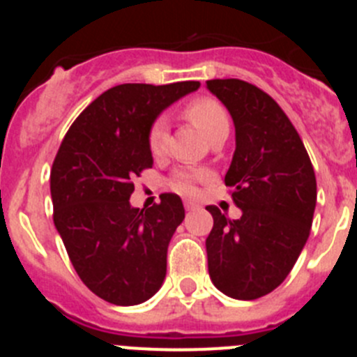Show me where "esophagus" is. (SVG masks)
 I'll return each instance as SVG.
<instances>
[{"label":"esophagus","instance_id":"1","mask_svg":"<svg viewBox=\"0 0 357 357\" xmlns=\"http://www.w3.org/2000/svg\"><path fill=\"white\" fill-rule=\"evenodd\" d=\"M184 207H185V211H195L198 206H197V204H195V202L185 200V202H184Z\"/></svg>","mask_w":357,"mask_h":357}]
</instances>
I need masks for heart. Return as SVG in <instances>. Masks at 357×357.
Wrapping results in <instances>:
<instances>
[{
  "instance_id": "1",
  "label": "heart",
  "mask_w": 357,
  "mask_h": 357,
  "mask_svg": "<svg viewBox=\"0 0 357 357\" xmlns=\"http://www.w3.org/2000/svg\"><path fill=\"white\" fill-rule=\"evenodd\" d=\"M184 116L207 137H211L218 128L229 127L227 110L223 109L222 103H218L213 98L202 96L191 100L184 107ZM166 144H168V125L162 118H159L151 123L148 130V148L153 155H162ZM204 178H207V172H202V169H178L172 176L169 185L178 193L189 195L195 191L197 182Z\"/></svg>"
}]
</instances>
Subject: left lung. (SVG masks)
Segmentation results:
<instances>
[{"label":"left lung","instance_id":"8db88e82","mask_svg":"<svg viewBox=\"0 0 357 357\" xmlns=\"http://www.w3.org/2000/svg\"><path fill=\"white\" fill-rule=\"evenodd\" d=\"M229 109L236 151L225 175L241 218L206 207L214 225L206 239L209 275L238 301H255L282 284L313 223L317 176L301 135L270 94L238 78L207 80Z\"/></svg>","mask_w":357,"mask_h":357}]
</instances>
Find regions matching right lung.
Returning a JSON list of instances; mask_svg holds the SVG:
<instances>
[{
    "mask_svg": "<svg viewBox=\"0 0 357 357\" xmlns=\"http://www.w3.org/2000/svg\"><path fill=\"white\" fill-rule=\"evenodd\" d=\"M200 82L121 84L94 100L69 127L53 160V222L87 288L116 305L148 301L162 286L166 254L184 220L178 195L134 209V178L153 166L148 130L160 110Z\"/></svg>",
    "mask_w": 357,
    "mask_h": 357,
    "instance_id": "1",
    "label": "right lung"
}]
</instances>
